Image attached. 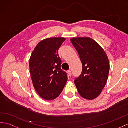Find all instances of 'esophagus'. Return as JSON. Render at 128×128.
<instances>
[{"instance_id":"esophagus-1","label":"esophagus","mask_w":128,"mask_h":128,"mask_svg":"<svg viewBox=\"0 0 128 128\" xmlns=\"http://www.w3.org/2000/svg\"><path fill=\"white\" fill-rule=\"evenodd\" d=\"M67 73L68 74V76H72V72L70 70H69L67 71Z\"/></svg>"}]
</instances>
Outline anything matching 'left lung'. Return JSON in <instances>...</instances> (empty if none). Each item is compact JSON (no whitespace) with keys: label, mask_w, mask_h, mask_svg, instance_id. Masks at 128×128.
Instances as JSON below:
<instances>
[{"label":"left lung","mask_w":128,"mask_h":128,"mask_svg":"<svg viewBox=\"0 0 128 128\" xmlns=\"http://www.w3.org/2000/svg\"><path fill=\"white\" fill-rule=\"evenodd\" d=\"M82 62L80 76L74 83L80 95L88 100L99 96L106 84L110 64L105 51L95 40L89 37L70 40Z\"/></svg>","instance_id":"obj_1"}]
</instances>
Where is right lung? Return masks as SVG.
<instances>
[{"label":"right lung","instance_id":"right-lung-1","mask_svg":"<svg viewBox=\"0 0 128 128\" xmlns=\"http://www.w3.org/2000/svg\"><path fill=\"white\" fill-rule=\"evenodd\" d=\"M52 37L40 41L31 55L29 66L34 88L40 97L53 100L61 94L68 80L61 68L58 50L65 40Z\"/></svg>","mask_w":128,"mask_h":128}]
</instances>
